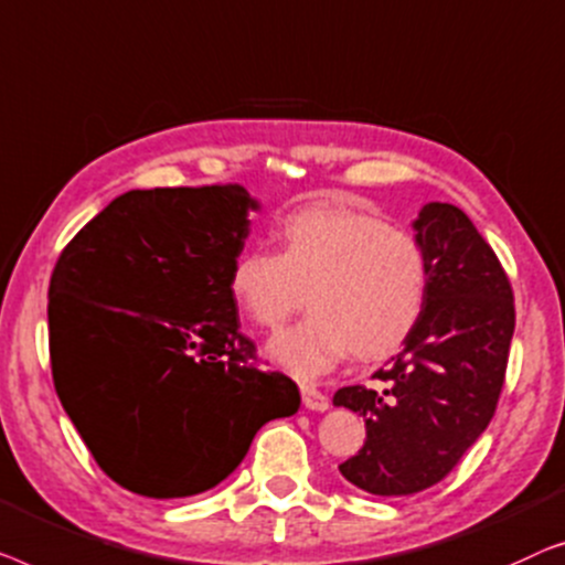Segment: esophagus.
Returning <instances> with one entry per match:
<instances>
[{"mask_svg":"<svg viewBox=\"0 0 565 565\" xmlns=\"http://www.w3.org/2000/svg\"><path fill=\"white\" fill-rule=\"evenodd\" d=\"M301 404H305L307 409L324 412V409L330 407V399H328V396H324L317 386H312V384H301Z\"/></svg>","mask_w":565,"mask_h":565,"instance_id":"esophagus-1","label":"esophagus"}]
</instances>
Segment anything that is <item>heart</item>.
<instances>
[{"mask_svg": "<svg viewBox=\"0 0 565 565\" xmlns=\"http://www.w3.org/2000/svg\"><path fill=\"white\" fill-rule=\"evenodd\" d=\"M279 253L245 248L227 289L264 330H279L297 309L305 320L268 343V355L297 379H317L355 353L386 359L407 343L430 297V264L415 235L348 204H312L276 227Z\"/></svg>", "mask_w": 565, "mask_h": 565, "instance_id": "obj_1", "label": "heart"}]
</instances>
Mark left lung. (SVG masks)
Segmentation results:
<instances>
[{
    "instance_id": "8db88e82",
    "label": "left lung",
    "mask_w": 565,
    "mask_h": 565,
    "mask_svg": "<svg viewBox=\"0 0 565 565\" xmlns=\"http://www.w3.org/2000/svg\"><path fill=\"white\" fill-rule=\"evenodd\" d=\"M430 297L376 388L343 386L332 402L365 419L363 448L340 463L353 487L407 497L443 481L497 412L514 332V297L497 253L463 210L430 202L415 220Z\"/></svg>"
}]
</instances>
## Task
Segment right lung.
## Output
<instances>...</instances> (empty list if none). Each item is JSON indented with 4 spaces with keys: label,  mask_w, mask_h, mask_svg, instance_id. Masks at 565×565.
Here are the masks:
<instances>
[{
    "label": "right lung",
    "mask_w": 565,
    "mask_h": 565,
    "mask_svg": "<svg viewBox=\"0 0 565 565\" xmlns=\"http://www.w3.org/2000/svg\"><path fill=\"white\" fill-rule=\"evenodd\" d=\"M258 210L241 184L132 189L78 230L53 268L55 394L109 479L194 497L241 466L299 388L256 369L227 279Z\"/></svg>",
    "instance_id": "obj_1"
}]
</instances>
